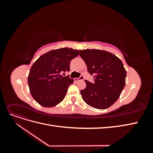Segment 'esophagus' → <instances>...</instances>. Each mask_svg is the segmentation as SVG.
<instances>
[{"mask_svg":"<svg viewBox=\"0 0 153 153\" xmlns=\"http://www.w3.org/2000/svg\"><path fill=\"white\" fill-rule=\"evenodd\" d=\"M82 80H84V76H83V75H81L79 78H74V80H75V82H78V81Z\"/></svg>","mask_w":153,"mask_h":153,"instance_id":"obj_1","label":"esophagus"}]
</instances>
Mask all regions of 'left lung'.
Listing matches in <instances>:
<instances>
[{"label":"left lung","mask_w":153,"mask_h":153,"mask_svg":"<svg viewBox=\"0 0 153 153\" xmlns=\"http://www.w3.org/2000/svg\"><path fill=\"white\" fill-rule=\"evenodd\" d=\"M80 55L93 75L94 83L85 80L82 99L92 107L106 109L116 101L125 86L126 71L122 61L112 53L97 49L80 50Z\"/></svg>","instance_id":"left-lung-1"}]
</instances>
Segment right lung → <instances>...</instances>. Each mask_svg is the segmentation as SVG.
Returning <instances> with one entry per match:
<instances>
[{"instance_id":"obj_1","label":"right lung","mask_w":153,"mask_h":153,"mask_svg":"<svg viewBox=\"0 0 153 153\" xmlns=\"http://www.w3.org/2000/svg\"><path fill=\"white\" fill-rule=\"evenodd\" d=\"M79 51L62 48L41 55L32 66L28 85L33 98L45 107H53L65 98L73 79L62 74L70 71V62Z\"/></svg>"}]
</instances>
